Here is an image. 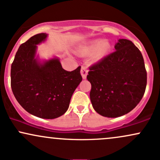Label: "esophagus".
<instances>
[{
    "label": "esophagus",
    "instance_id": "obj_1",
    "mask_svg": "<svg viewBox=\"0 0 160 160\" xmlns=\"http://www.w3.org/2000/svg\"><path fill=\"white\" fill-rule=\"evenodd\" d=\"M80 73H81L82 77H83V79L87 78V73H88V69H87V67L82 66L81 71H80Z\"/></svg>",
    "mask_w": 160,
    "mask_h": 160
}]
</instances>
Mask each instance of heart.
<instances>
[{
  "instance_id": "1",
  "label": "heart",
  "mask_w": 160,
  "mask_h": 160,
  "mask_svg": "<svg viewBox=\"0 0 160 160\" xmlns=\"http://www.w3.org/2000/svg\"><path fill=\"white\" fill-rule=\"evenodd\" d=\"M110 49V44L106 41L102 42L101 40H93L89 42L87 45L81 46L79 49L80 53L89 54L95 51V57L100 58L108 53Z\"/></svg>"
}]
</instances>
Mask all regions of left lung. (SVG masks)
<instances>
[{
  "label": "left lung",
  "instance_id": "left-lung-1",
  "mask_svg": "<svg viewBox=\"0 0 160 160\" xmlns=\"http://www.w3.org/2000/svg\"><path fill=\"white\" fill-rule=\"evenodd\" d=\"M115 51L89 68V96L97 113L117 118L133 110L144 95L147 71L143 55L128 39H119Z\"/></svg>",
  "mask_w": 160,
  "mask_h": 160
}]
</instances>
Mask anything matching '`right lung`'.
<instances>
[{"label":"right lung","mask_w":160,"mask_h":160,"mask_svg":"<svg viewBox=\"0 0 160 160\" xmlns=\"http://www.w3.org/2000/svg\"><path fill=\"white\" fill-rule=\"evenodd\" d=\"M47 37L38 33L19 47L11 64V89L26 112L41 118L53 119L68 110L73 92L82 81L80 68L63 69L58 59L40 64L35 58L36 45Z\"/></svg>","instance_id":"add662e5"}]
</instances>
